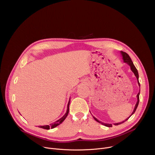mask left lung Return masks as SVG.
I'll list each match as a JSON object with an SVG mask.
<instances>
[{"instance_id":"8db88e82","label":"left lung","mask_w":155,"mask_h":155,"mask_svg":"<svg viewBox=\"0 0 155 155\" xmlns=\"http://www.w3.org/2000/svg\"><path fill=\"white\" fill-rule=\"evenodd\" d=\"M120 53H121V56H122V58H123V62H125V63H126V64H127L129 66H130V70L132 71V72H133L134 74V75H135V76L136 77V78H137V83H138V84H139V87L140 86V83H139V74H138V71H137V69L136 68V67L134 66V64H133V62H132V60H131V59H130V58L129 57V56L126 53H125V52H123V51H120ZM139 95H140V91H139V93L137 94V102H136V105H135V107H134V110H133V112H132V113L131 114V115L127 118H126L125 120H124L123 121H122V122H120V123H115L114 124L115 125H118V124H122V123H123L124 122H125L126 121H127L132 115H133L134 114V112H136V109H137V106H138V105H139ZM93 118H94V119L96 121H97L98 123H101V124H102V125H104L105 126H107V127H112V124H108V123H102V122H101V121H99L96 118H95L94 117H93Z\"/></svg>"}]
</instances>
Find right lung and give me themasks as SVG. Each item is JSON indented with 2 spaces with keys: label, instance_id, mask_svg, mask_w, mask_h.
<instances>
[{
  "label": "right lung",
  "instance_id": "add662e5",
  "mask_svg": "<svg viewBox=\"0 0 155 155\" xmlns=\"http://www.w3.org/2000/svg\"><path fill=\"white\" fill-rule=\"evenodd\" d=\"M70 102H71V99H69V101L68 102V108H67V111H66V113L65 114V115L61 117L60 119H59L58 120L56 121L55 122L51 123L50 125H45V126H39L38 127L43 128V129H53L54 127H56V126H58V125H59L60 124H61L64 120L66 118V117H68V114H69V104H70Z\"/></svg>",
  "mask_w": 155,
  "mask_h": 155
}]
</instances>
